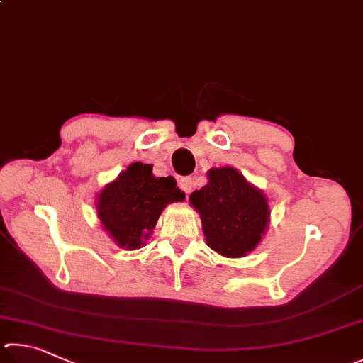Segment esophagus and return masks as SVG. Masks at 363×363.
I'll return each instance as SVG.
<instances>
[{"instance_id":"esophagus-1","label":"esophagus","mask_w":363,"mask_h":363,"mask_svg":"<svg viewBox=\"0 0 363 363\" xmlns=\"http://www.w3.org/2000/svg\"><path fill=\"white\" fill-rule=\"evenodd\" d=\"M194 186H196V183H194V178H191V177H183L182 180H180V188L186 194L191 193L193 189H194Z\"/></svg>"}]
</instances>
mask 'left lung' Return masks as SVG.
<instances>
[{"mask_svg": "<svg viewBox=\"0 0 363 363\" xmlns=\"http://www.w3.org/2000/svg\"><path fill=\"white\" fill-rule=\"evenodd\" d=\"M207 180L206 186L189 196L207 245L221 257L242 258L257 249L268 230V198L230 165L211 169Z\"/></svg>", "mask_w": 363, "mask_h": 363, "instance_id": "obj_1", "label": "left lung"}]
</instances>
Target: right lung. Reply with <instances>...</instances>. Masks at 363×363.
I'll return each mask as SVG.
<instances>
[{
  "label": "right lung",
  "mask_w": 363,
  "mask_h": 363,
  "mask_svg": "<svg viewBox=\"0 0 363 363\" xmlns=\"http://www.w3.org/2000/svg\"><path fill=\"white\" fill-rule=\"evenodd\" d=\"M185 201L175 178L155 177L152 165L133 162L97 194V217L121 249H142L165 207Z\"/></svg>",
  "instance_id": "obj_1"
}]
</instances>
